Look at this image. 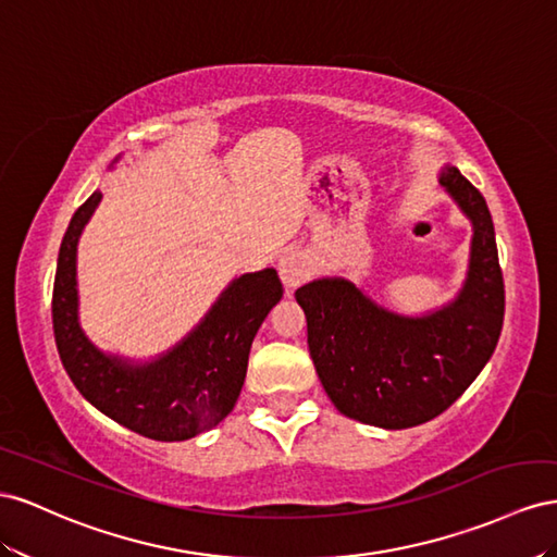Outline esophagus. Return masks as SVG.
Here are the masks:
<instances>
[{
	"label": "esophagus",
	"mask_w": 557,
	"mask_h": 557,
	"mask_svg": "<svg viewBox=\"0 0 557 557\" xmlns=\"http://www.w3.org/2000/svg\"><path fill=\"white\" fill-rule=\"evenodd\" d=\"M277 268H280V277L284 282V287H287V292H294L310 277V261L300 251L282 253Z\"/></svg>",
	"instance_id": "34e87169"
}]
</instances>
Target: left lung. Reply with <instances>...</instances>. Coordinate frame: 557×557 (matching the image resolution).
<instances>
[{
    "instance_id": "1",
    "label": "left lung",
    "mask_w": 557,
    "mask_h": 557,
    "mask_svg": "<svg viewBox=\"0 0 557 557\" xmlns=\"http://www.w3.org/2000/svg\"><path fill=\"white\" fill-rule=\"evenodd\" d=\"M438 184L473 228L467 277L450 304L412 317L375 304L345 277H320L296 289L317 375L345 418L383 429L434 420L495 352L504 277L490 210L457 168H441Z\"/></svg>"
}]
</instances>
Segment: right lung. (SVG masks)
<instances>
[{
    "mask_svg": "<svg viewBox=\"0 0 557 557\" xmlns=\"http://www.w3.org/2000/svg\"><path fill=\"white\" fill-rule=\"evenodd\" d=\"M100 190L78 208L62 237L53 284L58 355L84 399L153 441H186L216 426L245 385L251 341L282 298L275 268L235 277L208 314L168 352L133 361L102 352L78 324L76 247Z\"/></svg>",
    "mask_w": 557,
    "mask_h": 557,
    "instance_id": "1",
    "label": "right lung"
}]
</instances>
